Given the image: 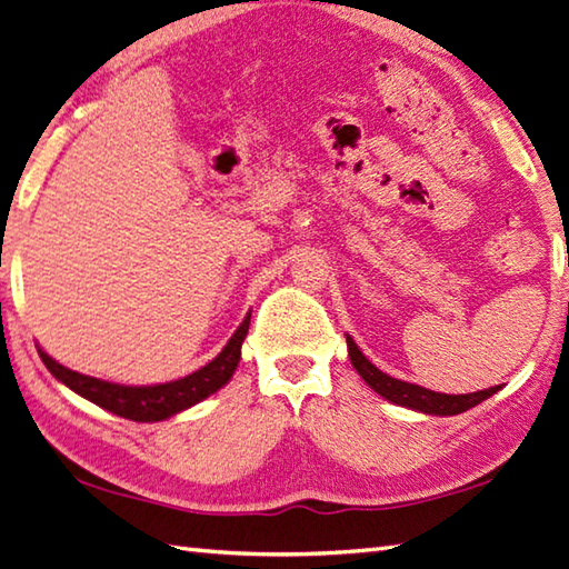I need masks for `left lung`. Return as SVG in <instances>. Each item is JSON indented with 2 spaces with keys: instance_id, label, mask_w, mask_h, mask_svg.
I'll return each mask as SVG.
<instances>
[{
  "instance_id": "obj_1",
  "label": "left lung",
  "mask_w": 569,
  "mask_h": 569,
  "mask_svg": "<svg viewBox=\"0 0 569 569\" xmlns=\"http://www.w3.org/2000/svg\"><path fill=\"white\" fill-rule=\"evenodd\" d=\"M348 352H350V362L355 370L360 372L362 380L370 385L377 395H382L385 399H389V402H395L399 407L425 411V415H439V417L461 415V411L481 405L483 399L498 392V387H488V389H481V392H471V395L431 392V389H427V387L395 380V377H389L382 370H377V367L360 352V348L355 345V340L350 336H348Z\"/></svg>"
}]
</instances>
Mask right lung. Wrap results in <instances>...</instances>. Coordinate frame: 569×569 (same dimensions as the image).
<instances>
[{"mask_svg":"<svg viewBox=\"0 0 569 569\" xmlns=\"http://www.w3.org/2000/svg\"><path fill=\"white\" fill-rule=\"evenodd\" d=\"M251 316L243 318L241 326L233 332L231 340L224 345L214 360L204 365L202 370L182 377V380L164 382V385H150V387H128L116 385L106 380H96L81 372H73L69 367L51 360L47 352L39 350V358L47 365V370L63 382L76 395L86 397L88 402L113 411L118 417H126L132 421H162L167 417H174L177 411L202 402L209 395H214L219 387H224L237 365L241 360V342L249 332Z\"/></svg>","mask_w":569,"mask_h":569,"instance_id":"obj_1","label":"right lung"}]
</instances>
